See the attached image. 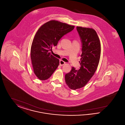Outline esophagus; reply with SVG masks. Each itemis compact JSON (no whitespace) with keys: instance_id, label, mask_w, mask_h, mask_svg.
<instances>
[{"instance_id":"obj_1","label":"esophagus","mask_w":125,"mask_h":125,"mask_svg":"<svg viewBox=\"0 0 125 125\" xmlns=\"http://www.w3.org/2000/svg\"><path fill=\"white\" fill-rule=\"evenodd\" d=\"M65 62H64V61L60 60V65H63L65 64Z\"/></svg>"}]
</instances>
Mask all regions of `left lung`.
Segmentation results:
<instances>
[{
  "label": "left lung",
  "mask_w": 125,
  "mask_h": 125,
  "mask_svg": "<svg viewBox=\"0 0 125 125\" xmlns=\"http://www.w3.org/2000/svg\"><path fill=\"white\" fill-rule=\"evenodd\" d=\"M82 42V53L79 70L73 67L65 75V81L73 90L84 87L94 75L101 55V43L96 31L92 28L77 27Z\"/></svg>",
  "instance_id": "8db88e82"
}]
</instances>
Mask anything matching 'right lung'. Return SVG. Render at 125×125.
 I'll use <instances>...</instances> for the list:
<instances>
[{
    "label": "right lung",
    "instance_id": "obj_1",
    "mask_svg": "<svg viewBox=\"0 0 125 125\" xmlns=\"http://www.w3.org/2000/svg\"><path fill=\"white\" fill-rule=\"evenodd\" d=\"M74 28V26L52 20L43 24L36 32L31 47L30 57L34 73L40 80L49 79L60 64L59 60L49 51Z\"/></svg>",
    "mask_w": 125,
    "mask_h": 125
}]
</instances>
